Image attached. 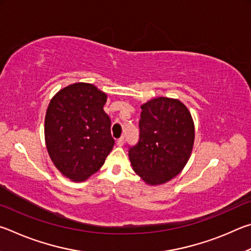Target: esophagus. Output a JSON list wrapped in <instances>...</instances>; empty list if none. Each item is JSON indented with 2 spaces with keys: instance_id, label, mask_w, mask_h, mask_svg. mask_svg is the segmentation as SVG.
I'll list each match as a JSON object with an SVG mask.
<instances>
[{
  "instance_id": "34e87169",
  "label": "esophagus",
  "mask_w": 251,
  "mask_h": 251,
  "mask_svg": "<svg viewBox=\"0 0 251 251\" xmlns=\"http://www.w3.org/2000/svg\"><path fill=\"white\" fill-rule=\"evenodd\" d=\"M125 144V137H121L120 139L117 140V146L118 147H122Z\"/></svg>"
}]
</instances>
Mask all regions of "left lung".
<instances>
[{
  "mask_svg": "<svg viewBox=\"0 0 251 251\" xmlns=\"http://www.w3.org/2000/svg\"><path fill=\"white\" fill-rule=\"evenodd\" d=\"M139 141L129 148L131 165L150 185L169 182L186 165L194 144V122L177 99L159 97L141 105Z\"/></svg>",
  "mask_w": 251,
  "mask_h": 251,
  "instance_id": "8db88e82",
  "label": "left lung"
}]
</instances>
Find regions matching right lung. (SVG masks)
I'll return each mask as SVG.
<instances>
[{
  "label": "right lung",
  "mask_w": 251,
  "mask_h": 251,
  "mask_svg": "<svg viewBox=\"0 0 251 251\" xmlns=\"http://www.w3.org/2000/svg\"><path fill=\"white\" fill-rule=\"evenodd\" d=\"M107 95L96 86L76 82L52 97L45 117L46 148L59 172L85 181L111 152V121L103 111Z\"/></svg>",
  "instance_id": "1"
}]
</instances>
